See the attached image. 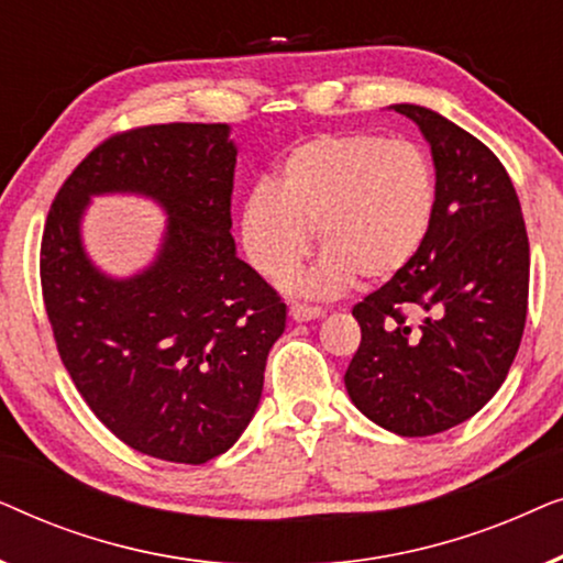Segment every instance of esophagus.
<instances>
[{
	"label": "esophagus",
	"instance_id": "1",
	"mask_svg": "<svg viewBox=\"0 0 563 563\" xmlns=\"http://www.w3.org/2000/svg\"><path fill=\"white\" fill-rule=\"evenodd\" d=\"M289 318L295 320V322L318 320V318H322V310H320V307H312V305H299V302H291V305H289Z\"/></svg>",
	"mask_w": 563,
	"mask_h": 563
}]
</instances>
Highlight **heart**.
I'll return each mask as SVG.
<instances>
[{
    "label": "heart",
    "mask_w": 563,
    "mask_h": 563,
    "mask_svg": "<svg viewBox=\"0 0 563 563\" xmlns=\"http://www.w3.org/2000/svg\"><path fill=\"white\" fill-rule=\"evenodd\" d=\"M438 184L426 151L372 133H322L299 143L241 210L251 266L268 279L295 272L314 225L320 264L307 291L335 295L353 276L387 282L412 264L435 220Z\"/></svg>",
    "instance_id": "obj_1"
}]
</instances>
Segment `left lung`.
Masks as SVG:
<instances>
[{"instance_id": "left-lung-1", "label": "left lung", "mask_w": 563, "mask_h": 563, "mask_svg": "<svg viewBox=\"0 0 563 563\" xmlns=\"http://www.w3.org/2000/svg\"><path fill=\"white\" fill-rule=\"evenodd\" d=\"M395 110L430 143L435 220L412 264L353 307L361 345L343 379L368 420L422 438L468 420L503 387L526 328L530 245L495 153L433 110Z\"/></svg>"}]
</instances>
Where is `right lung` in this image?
I'll use <instances>...</instances> for the list:
<instances>
[{
  "label": "right lung",
  "mask_w": 563,
  "mask_h": 563,
  "mask_svg": "<svg viewBox=\"0 0 563 563\" xmlns=\"http://www.w3.org/2000/svg\"><path fill=\"white\" fill-rule=\"evenodd\" d=\"M225 122H168L114 133L53 199L41 287L58 356L89 410L130 449L207 464L249 426L287 305L235 256V145ZM137 190L169 212L159 258L130 280L82 253L91 194Z\"/></svg>",
  "instance_id": "obj_1"
}]
</instances>
